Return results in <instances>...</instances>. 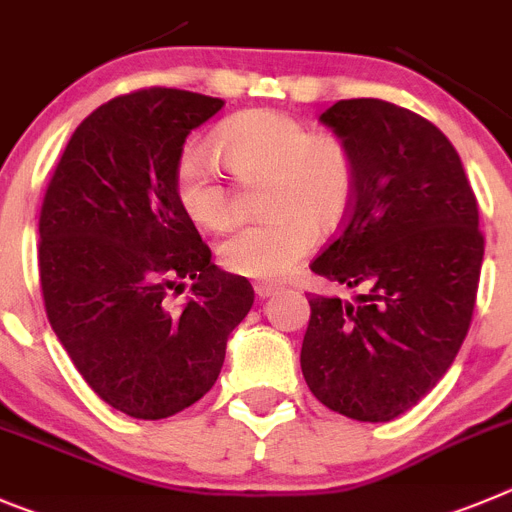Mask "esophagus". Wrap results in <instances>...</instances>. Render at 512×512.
Returning <instances> with one entry per match:
<instances>
[{"label":"esophagus","instance_id":"esophagus-1","mask_svg":"<svg viewBox=\"0 0 512 512\" xmlns=\"http://www.w3.org/2000/svg\"><path fill=\"white\" fill-rule=\"evenodd\" d=\"M278 290H280L278 283H257V285H255V293H257V296H260V298L275 296Z\"/></svg>","mask_w":512,"mask_h":512}]
</instances>
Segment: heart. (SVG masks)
Segmentation results:
<instances>
[{
  "label": "heart",
  "instance_id": "obj_1",
  "mask_svg": "<svg viewBox=\"0 0 512 512\" xmlns=\"http://www.w3.org/2000/svg\"><path fill=\"white\" fill-rule=\"evenodd\" d=\"M216 150L242 186L262 191L265 222L239 229L219 245L229 273L255 280L288 275L334 232L357 201V160L342 137L313 132L303 119L278 109H250L227 119L214 137ZM173 196L196 227H232L237 199L206 150L183 147L173 163Z\"/></svg>",
  "mask_w": 512,
  "mask_h": 512
}]
</instances>
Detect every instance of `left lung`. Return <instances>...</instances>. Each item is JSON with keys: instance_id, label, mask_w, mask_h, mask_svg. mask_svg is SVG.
Returning a JSON list of instances; mask_svg holds the SVG:
<instances>
[{"instance_id": "obj_1", "label": "left lung", "mask_w": 512, "mask_h": 512, "mask_svg": "<svg viewBox=\"0 0 512 512\" xmlns=\"http://www.w3.org/2000/svg\"><path fill=\"white\" fill-rule=\"evenodd\" d=\"M357 160V201L311 262L354 303L311 296L301 347L308 388L354 421L385 423L446 375L472 321L485 237L462 160L444 132L382 99L321 114Z\"/></svg>"}]
</instances>
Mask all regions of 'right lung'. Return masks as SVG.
Segmentation results:
<instances>
[{
    "mask_svg": "<svg viewBox=\"0 0 512 512\" xmlns=\"http://www.w3.org/2000/svg\"><path fill=\"white\" fill-rule=\"evenodd\" d=\"M224 107L181 89H140L78 124L40 209L48 321L89 388L142 421L204 398L255 290L211 262L173 196L191 130ZM192 283V298L173 304Z\"/></svg>",
    "mask_w": 512,
    "mask_h": 512,
    "instance_id": "right-lung-1",
    "label": "right lung"
}]
</instances>
